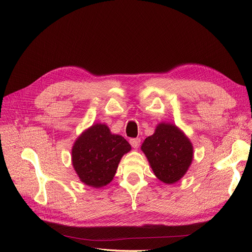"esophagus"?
<instances>
[{
    "mask_svg": "<svg viewBox=\"0 0 252 252\" xmlns=\"http://www.w3.org/2000/svg\"><path fill=\"white\" fill-rule=\"evenodd\" d=\"M129 143L131 145V147L133 148H138L140 146V143H141V139L140 138H136V139H130Z\"/></svg>",
    "mask_w": 252,
    "mask_h": 252,
    "instance_id": "obj_1",
    "label": "esophagus"
}]
</instances>
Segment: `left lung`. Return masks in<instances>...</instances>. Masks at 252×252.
I'll list each match as a JSON object with an SVG mask.
<instances>
[{
    "mask_svg": "<svg viewBox=\"0 0 252 252\" xmlns=\"http://www.w3.org/2000/svg\"><path fill=\"white\" fill-rule=\"evenodd\" d=\"M141 150L156 178L168 185L186 175L194 155L190 139L176 125L169 123L158 124L154 134L143 142Z\"/></svg>",
    "mask_w": 252,
    "mask_h": 252,
    "instance_id": "obj_1",
    "label": "left lung"
}]
</instances>
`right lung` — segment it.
<instances>
[{
    "instance_id": "obj_1",
    "label": "right lung",
    "mask_w": 252,
    "mask_h": 252,
    "mask_svg": "<svg viewBox=\"0 0 252 252\" xmlns=\"http://www.w3.org/2000/svg\"><path fill=\"white\" fill-rule=\"evenodd\" d=\"M130 149L124 137L112 134L105 124H95L75 140L71 161L81 182L101 188L113 180L122 157Z\"/></svg>"
}]
</instances>
